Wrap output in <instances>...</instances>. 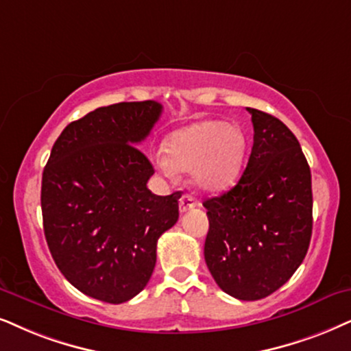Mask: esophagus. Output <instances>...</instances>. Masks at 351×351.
<instances>
[{"label": "esophagus", "instance_id": "1", "mask_svg": "<svg viewBox=\"0 0 351 351\" xmlns=\"http://www.w3.org/2000/svg\"><path fill=\"white\" fill-rule=\"evenodd\" d=\"M193 207H196V201H194L189 194H184V196L180 199V212L181 214H184L186 210H189V208Z\"/></svg>", "mask_w": 351, "mask_h": 351}]
</instances>
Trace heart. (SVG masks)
Instances as JSON below:
<instances>
[{"mask_svg":"<svg viewBox=\"0 0 351 351\" xmlns=\"http://www.w3.org/2000/svg\"><path fill=\"white\" fill-rule=\"evenodd\" d=\"M247 141L234 124L206 119L171 132L165 150L155 154L154 162L167 176L191 171L197 189L220 193L230 188L241 173Z\"/></svg>","mask_w":351,"mask_h":351,"instance_id":"obj_1","label":"heart"}]
</instances>
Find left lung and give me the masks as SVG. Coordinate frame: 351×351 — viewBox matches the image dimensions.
<instances>
[{"instance_id": "1", "label": "left lung", "mask_w": 351, "mask_h": 351, "mask_svg": "<svg viewBox=\"0 0 351 351\" xmlns=\"http://www.w3.org/2000/svg\"><path fill=\"white\" fill-rule=\"evenodd\" d=\"M254 128L237 186L204 201V257L225 293L243 301L278 290L303 263L313 233L311 170L293 132L272 114L247 108Z\"/></svg>"}]
</instances>
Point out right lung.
I'll list each match as a JSON object with an SVG mask.
<instances>
[{"instance_id": "add662e5", "label": "right lung", "mask_w": 351, "mask_h": 351, "mask_svg": "<svg viewBox=\"0 0 351 351\" xmlns=\"http://www.w3.org/2000/svg\"><path fill=\"white\" fill-rule=\"evenodd\" d=\"M160 114L154 100L100 106L64 128L43 170V232L55 264L105 303L144 290L158 238L178 220L181 193L152 194L154 167L136 147Z\"/></svg>"}]
</instances>
